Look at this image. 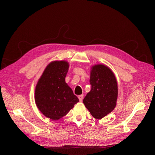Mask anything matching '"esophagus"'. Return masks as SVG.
Segmentation results:
<instances>
[{
  "mask_svg": "<svg viewBox=\"0 0 155 155\" xmlns=\"http://www.w3.org/2000/svg\"><path fill=\"white\" fill-rule=\"evenodd\" d=\"M78 98H79V101H83V94L79 95V96H78Z\"/></svg>",
  "mask_w": 155,
  "mask_h": 155,
  "instance_id": "esophagus-1",
  "label": "esophagus"
}]
</instances>
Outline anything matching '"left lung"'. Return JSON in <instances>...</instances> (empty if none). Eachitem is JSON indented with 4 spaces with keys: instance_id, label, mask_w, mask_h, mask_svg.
<instances>
[{
    "instance_id": "8db88e82",
    "label": "left lung",
    "mask_w": 155,
    "mask_h": 155,
    "mask_svg": "<svg viewBox=\"0 0 155 155\" xmlns=\"http://www.w3.org/2000/svg\"><path fill=\"white\" fill-rule=\"evenodd\" d=\"M91 91L83 104L94 118L100 120L114 110L118 97V84L114 73L104 64H96L91 71Z\"/></svg>"
}]
</instances>
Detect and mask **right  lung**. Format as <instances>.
Wrapping results in <instances>:
<instances>
[{"instance_id":"add662e5","label":"right lung","mask_w":155,"mask_h":155,"mask_svg":"<svg viewBox=\"0 0 155 155\" xmlns=\"http://www.w3.org/2000/svg\"><path fill=\"white\" fill-rule=\"evenodd\" d=\"M69 68L66 61L51 62L39 78L35 87V101L46 117L58 120L79 101L78 97L65 82Z\"/></svg>"}]
</instances>
